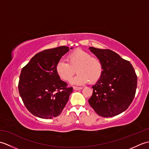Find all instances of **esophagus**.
I'll list each match as a JSON object with an SVG mask.
<instances>
[{
  "mask_svg": "<svg viewBox=\"0 0 149 149\" xmlns=\"http://www.w3.org/2000/svg\"><path fill=\"white\" fill-rule=\"evenodd\" d=\"M73 88H74V90H79L83 89V88L82 87H78V86H74Z\"/></svg>",
  "mask_w": 149,
  "mask_h": 149,
  "instance_id": "34e87169",
  "label": "esophagus"
}]
</instances>
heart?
I'll list each match as a JSON object with an SVG mask.
<instances>
[{
	"instance_id": "obj_1",
	"label": "heart",
	"mask_w": 149,
	"mask_h": 149,
	"mask_svg": "<svg viewBox=\"0 0 149 149\" xmlns=\"http://www.w3.org/2000/svg\"><path fill=\"white\" fill-rule=\"evenodd\" d=\"M67 61L60 60L56 66L58 76L65 81H70L74 74H78L72 81L73 84H83L90 81L96 83L102 74L103 66L99 59L91 56L82 49H76L67 56Z\"/></svg>"
}]
</instances>
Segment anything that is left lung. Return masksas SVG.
Masks as SVG:
<instances>
[{"instance_id": "8db88e82", "label": "left lung", "mask_w": 149, "mask_h": 149, "mask_svg": "<svg viewBox=\"0 0 149 149\" xmlns=\"http://www.w3.org/2000/svg\"><path fill=\"white\" fill-rule=\"evenodd\" d=\"M89 49L102 63L103 72L92 86L88 102L101 116L118 115L128 108L134 98L138 80L134 69L130 62L111 50Z\"/></svg>"}]
</instances>
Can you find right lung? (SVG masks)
Masks as SVG:
<instances>
[{
    "instance_id": "right-lung-1",
    "label": "right lung",
    "mask_w": 149,
    "mask_h": 149,
    "mask_svg": "<svg viewBox=\"0 0 149 149\" xmlns=\"http://www.w3.org/2000/svg\"><path fill=\"white\" fill-rule=\"evenodd\" d=\"M69 48L61 46L37 53L22 69L18 91L33 115L50 119L59 116L73 91L57 74L56 66Z\"/></svg>"
}]
</instances>
